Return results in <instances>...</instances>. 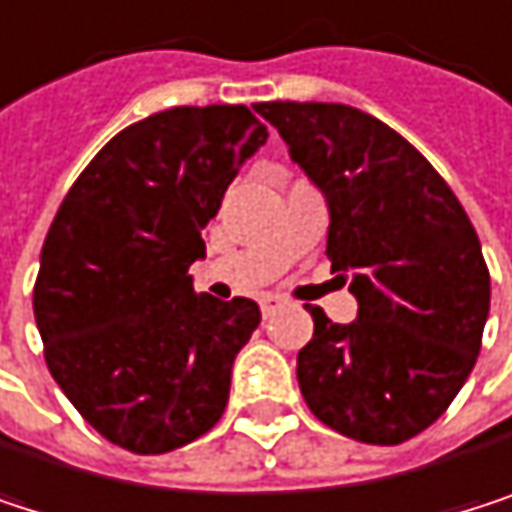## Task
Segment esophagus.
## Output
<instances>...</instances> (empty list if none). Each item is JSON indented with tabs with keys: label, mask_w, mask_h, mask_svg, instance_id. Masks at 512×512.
<instances>
[{
	"label": "esophagus",
	"mask_w": 512,
	"mask_h": 512,
	"mask_svg": "<svg viewBox=\"0 0 512 512\" xmlns=\"http://www.w3.org/2000/svg\"><path fill=\"white\" fill-rule=\"evenodd\" d=\"M282 303H285L282 297H276V294H264V297H261V312H264V318H270Z\"/></svg>",
	"instance_id": "34e87169"
}]
</instances>
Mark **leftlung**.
I'll return each mask as SVG.
<instances>
[{"label": "left lung", "mask_w": 512, "mask_h": 512, "mask_svg": "<svg viewBox=\"0 0 512 512\" xmlns=\"http://www.w3.org/2000/svg\"><path fill=\"white\" fill-rule=\"evenodd\" d=\"M258 110L330 206L327 258L360 303L354 324L324 309L297 354L309 411L363 444L429 429L468 381L489 318V267L441 173L390 125L321 101Z\"/></svg>", "instance_id": "obj_1"}]
</instances>
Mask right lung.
Instances as JSON below:
<instances>
[{
    "instance_id": "add662e5",
    "label": "right lung",
    "mask_w": 512,
    "mask_h": 512,
    "mask_svg": "<svg viewBox=\"0 0 512 512\" xmlns=\"http://www.w3.org/2000/svg\"><path fill=\"white\" fill-rule=\"evenodd\" d=\"M267 143L245 104L170 107L122 128L65 194L32 291L44 360L110 444L158 456L206 435L261 324L194 294L188 267L239 164Z\"/></svg>"
}]
</instances>
